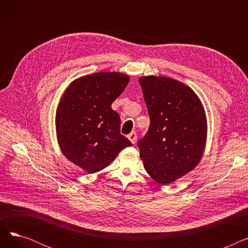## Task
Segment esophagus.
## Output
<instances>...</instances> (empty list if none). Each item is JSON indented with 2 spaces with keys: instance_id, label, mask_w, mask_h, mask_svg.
<instances>
[{
  "instance_id": "34e87169",
  "label": "esophagus",
  "mask_w": 248,
  "mask_h": 248,
  "mask_svg": "<svg viewBox=\"0 0 248 248\" xmlns=\"http://www.w3.org/2000/svg\"><path fill=\"white\" fill-rule=\"evenodd\" d=\"M127 139H128L129 140H131V141L133 142V144H135L136 140H137V134H136L135 132H132L131 134H129V135L127 136Z\"/></svg>"
}]
</instances>
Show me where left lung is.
<instances>
[{
    "mask_svg": "<svg viewBox=\"0 0 248 248\" xmlns=\"http://www.w3.org/2000/svg\"><path fill=\"white\" fill-rule=\"evenodd\" d=\"M139 82L150 115L139 149L147 173L161 185L185 176L200 163L207 140L202 101L183 82L167 76H141Z\"/></svg>",
    "mask_w": 248,
    "mask_h": 248,
    "instance_id": "8db88e82",
    "label": "left lung"
}]
</instances>
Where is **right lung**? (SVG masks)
<instances>
[{"label":"right lung","mask_w":248,"mask_h":248,"mask_svg":"<svg viewBox=\"0 0 248 248\" xmlns=\"http://www.w3.org/2000/svg\"><path fill=\"white\" fill-rule=\"evenodd\" d=\"M129 81L121 72L78 77L59 100L55 128L61 153L88 174L107 168L132 142L121 135V119L111 108Z\"/></svg>","instance_id":"add662e5"}]
</instances>
